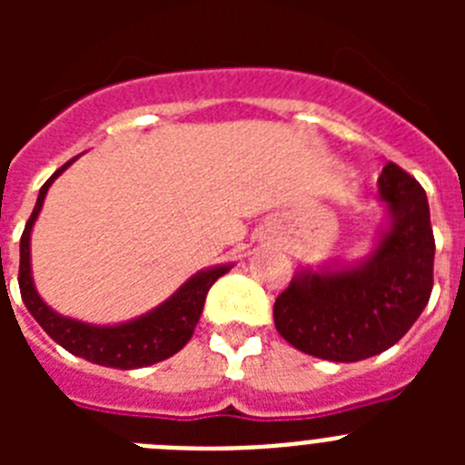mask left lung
<instances>
[{
	"label": "left lung",
	"instance_id": "1",
	"mask_svg": "<svg viewBox=\"0 0 465 465\" xmlns=\"http://www.w3.org/2000/svg\"><path fill=\"white\" fill-rule=\"evenodd\" d=\"M380 197L391 228L356 270L302 272L274 300V326L316 359L354 363L386 351L412 328L433 291L435 240L421 183L386 163Z\"/></svg>",
	"mask_w": 465,
	"mask_h": 465
}]
</instances>
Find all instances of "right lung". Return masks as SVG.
Returning <instances> with one entry per match:
<instances>
[{
	"label": "right lung",
	"instance_id": "add662e5",
	"mask_svg": "<svg viewBox=\"0 0 465 465\" xmlns=\"http://www.w3.org/2000/svg\"><path fill=\"white\" fill-rule=\"evenodd\" d=\"M72 163V160H69ZM64 163L55 174L41 186L36 204L32 209L30 221L25 223L23 237H20V270H18V283L20 295H23L25 307L30 310L39 326L55 340L60 347H64L69 354L81 356V359L90 361V363L104 365V368H121V371H133V368H143V365H153L158 361L170 359L176 354L183 344L191 340L195 323L203 314L204 298H207L212 283L228 272L225 268H213L207 272L195 274L188 279L182 289L176 291L167 302L158 307V310L149 312L146 316H139L130 323H121V326H88V323L74 322V319H64V316L55 314L46 302L39 298L35 291L30 274V232L35 225L36 216L41 212L44 197H46L48 186L53 183L64 167Z\"/></svg>",
	"mask_w": 465,
	"mask_h": 465
}]
</instances>
